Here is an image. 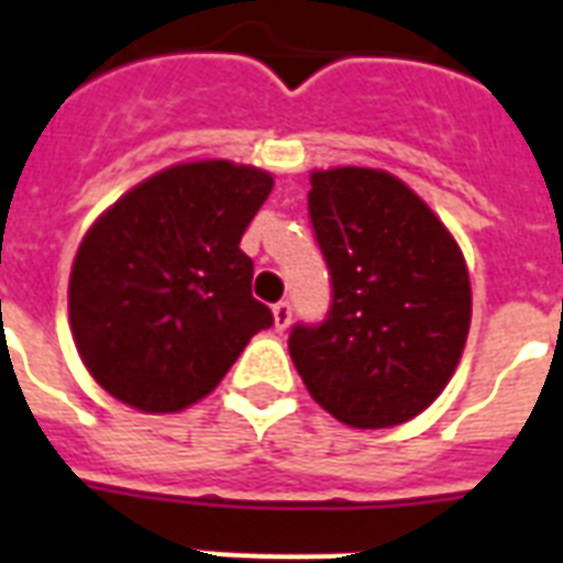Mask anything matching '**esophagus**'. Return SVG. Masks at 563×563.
Instances as JSON below:
<instances>
[{
  "label": "esophagus",
  "mask_w": 563,
  "mask_h": 563,
  "mask_svg": "<svg viewBox=\"0 0 563 563\" xmlns=\"http://www.w3.org/2000/svg\"><path fill=\"white\" fill-rule=\"evenodd\" d=\"M271 313H274V328H277V331H286L289 322H292V307H289V301L274 303V307H271Z\"/></svg>",
  "instance_id": "1"
}]
</instances>
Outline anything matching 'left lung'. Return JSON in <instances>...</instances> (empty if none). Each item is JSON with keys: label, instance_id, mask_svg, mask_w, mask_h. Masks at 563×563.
Masks as SVG:
<instances>
[{"label": "left lung", "instance_id": "1", "mask_svg": "<svg viewBox=\"0 0 563 563\" xmlns=\"http://www.w3.org/2000/svg\"><path fill=\"white\" fill-rule=\"evenodd\" d=\"M310 220L334 307L295 328L310 397L352 430H390L439 399L472 324V280L453 232L406 181L373 166L310 173Z\"/></svg>", "mask_w": 563, "mask_h": 563}]
</instances>
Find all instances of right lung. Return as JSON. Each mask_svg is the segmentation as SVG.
Listing matches in <instances>:
<instances>
[{
    "label": "right lung",
    "instance_id": "add662e5",
    "mask_svg": "<svg viewBox=\"0 0 563 563\" xmlns=\"http://www.w3.org/2000/svg\"><path fill=\"white\" fill-rule=\"evenodd\" d=\"M274 176L223 157L181 161L112 202L82 235L68 280L89 376L145 415L208 397L274 316L250 295L241 235Z\"/></svg>",
    "mask_w": 563,
    "mask_h": 563
}]
</instances>
